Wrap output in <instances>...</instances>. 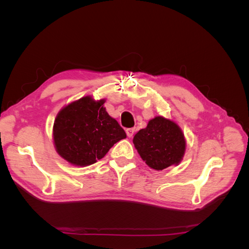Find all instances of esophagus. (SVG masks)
<instances>
[{
    "label": "esophagus",
    "mask_w": 249,
    "mask_h": 249,
    "mask_svg": "<svg viewBox=\"0 0 249 249\" xmlns=\"http://www.w3.org/2000/svg\"><path fill=\"white\" fill-rule=\"evenodd\" d=\"M125 132H126L127 137L131 138V137H133V135H134V133H135V129H134V127H130V129H126Z\"/></svg>",
    "instance_id": "1"
}]
</instances>
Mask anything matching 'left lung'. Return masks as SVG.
<instances>
[{
  "label": "left lung",
  "mask_w": 249,
  "mask_h": 249,
  "mask_svg": "<svg viewBox=\"0 0 249 249\" xmlns=\"http://www.w3.org/2000/svg\"><path fill=\"white\" fill-rule=\"evenodd\" d=\"M133 143L150 168L163 170L182 161L186 140L180 127L172 120L157 116L145 129L134 136Z\"/></svg>",
  "instance_id": "8db88e82"
}]
</instances>
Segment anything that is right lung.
I'll list each match as a JSON object with an SVG mask.
<instances>
[{
	"mask_svg": "<svg viewBox=\"0 0 249 249\" xmlns=\"http://www.w3.org/2000/svg\"><path fill=\"white\" fill-rule=\"evenodd\" d=\"M105 100L91 96L67 105L58 113L53 127L57 153L76 166H87L105 157L125 132L104 107Z\"/></svg>",
	"mask_w": 249,
	"mask_h": 249,
	"instance_id": "add662e5",
	"label": "right lung"
}]
</instances>
